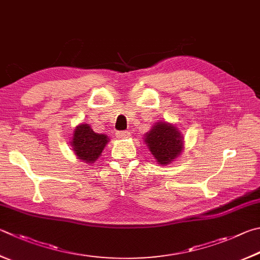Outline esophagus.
Masks as SVG:
<instances>
[{
	"instance_id": "esophagus-1",
	"label": "esophagus",
	"mask_w": 260,
	"mask_h": 260,
	"mask_svg": "<svg viewBox=\"0 0 260 260\" xmlns=\"http://www.w3.org/2000/svg\"><path fill=\"white\" fill-rule=\"evenodd\" d=\"M116 135L118 139H127V138H129V132L120 131V132H117Z\"/></svg>"
}]
</instances>
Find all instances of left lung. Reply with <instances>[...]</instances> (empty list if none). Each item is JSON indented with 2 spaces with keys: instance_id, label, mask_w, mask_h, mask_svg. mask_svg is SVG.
<instances>
[{
  "instance_id": "left-lung-1",
  "label": "left lung",
  "mask_w": 260,
  "mask_h": 260,
  "mask_svg": "<svg viewBox=\"0 0 260 260\" xmlns=\"http://www.w3.org/2000/svg\"><path fill=\"white\" fill-rule=\"evenodd\" d=\"M145 144L159 165L174 161L183 150V135L176 126L169 122H155L144 135Z\"/></svg>"
}]
</instances>
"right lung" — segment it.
Here are the masks:
<instances>
[{"mask_svg":"<svg viewBox=\"0 0 260 260\" xmlns=\"http://www.w3.org/2000/svg\"><path fill=\"white\" fill-rule=\"evenodd\" d=\"M109 142V138L105 134H98L88 124L78 125L73 133L72 146L75 154L84 162L93 164L100 157L102 150Z\"/></svg>","mask_w":260,"mask_h":260,"instance_id":"add662e5","label":"right lung"}]
</instances>
